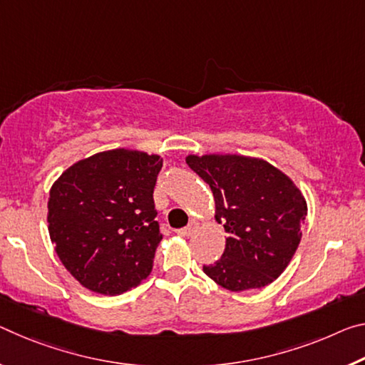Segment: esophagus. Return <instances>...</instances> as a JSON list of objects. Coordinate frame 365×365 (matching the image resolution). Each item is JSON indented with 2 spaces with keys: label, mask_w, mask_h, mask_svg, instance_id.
Wrapping results in <instances>:
<instances>
[{
  "label": "esophagus",
  "mask_w": 365,
  "mask_h": 365,
  "mask_svg": "<svg viewBox=\"0 0 365 365\" xmlns=\"http://www.w3.org/2000/svg\"><path fill=\"white\" fill-rule=\"evenodd\" d=\"M196 229V225L195 224H190V225H187V227H182V229H178L177 230V234L178 235H182V237H188V235H192L193 234V230Z\"/></svg>",
  "instance_id": "34e87169"
}]
</instances>
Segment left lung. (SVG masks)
Segmentation results:
<instances>
[{"instance_id": "1", "label": "left lung", "mask_w": 365, "mask_h": 365, "mask_svg": "<svg viewBox=\"0 0 365 365\" xmlns=\"http://www.w3.org/2000/svg\"><path fill=\"white\" fill-rule=\"evenodd\" d=\"M190 169L210 185L225 248L203 271L229 291L273 282L296 253L307 216L300 190L263 159L244 155H188Z\"/></svg>"}]
</instances>
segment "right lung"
I'll return each instance as SVG.
<instances>
[{"mask_svg": "<svg viewBox=\"0 0 365 365\" xmlns=\"http://www.w3.org/2000/svg\"><path fill=\"white\" fill-rule=\"evenodd\" d=\"M160 169L159 155L113 149L76 162L53 183L50 239L84 287L117 296L153 271L162 240L153 198Z\"/></svg>", "mask_w": 365, "mask_h": 365, "instance_id": "1", "label": "right lung"}]
</instances>
